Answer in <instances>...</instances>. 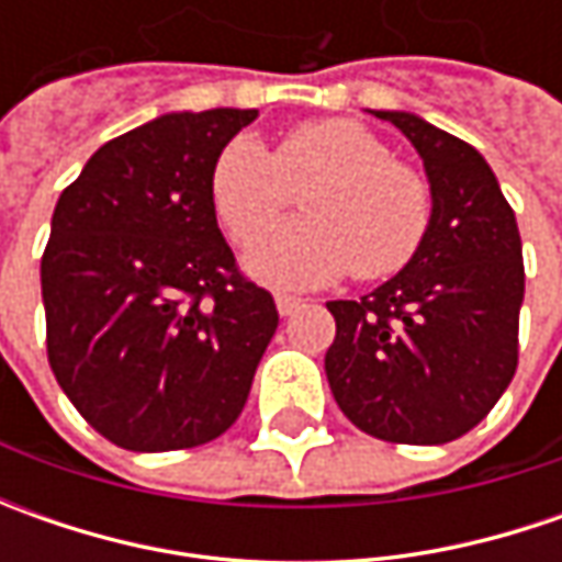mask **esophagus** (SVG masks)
<instances>
[{"mask_svg": "<svg viewBox=\"0 0 562 562\" xmlns=\"http://www.w3.org/2000/svg\"><path fill=\"white\" fill-rule=\"evenodd\" d=\"M274 306H278V313L281 315H293L303 306V300H300V296H291V293H278V296H274Z\"/></svg>", "mask_w": 562, "mask_h": 562, "instance_id": "1", "label": "esophagus"}]
</instances>
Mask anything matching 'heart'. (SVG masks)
<instances>
[{
	"mask_svg": "<svg viewBox=\"0 0 562 562\" xmlns=\"http://www.w3.org/2000/svg\"><path fill=\"white\" fill-rule=\"evenodd\" d=\"M300 186L307 218L263 235ZM209 193L234 244L263 235L247 269L271 288H318L350 269L362 281L391 278L416 259L435 218L425 175L391 159L387 143L350 119L306 121L274 153L252 134L231 137Z\"/></svg>",
	"mask_w": 562,
	"mask_h": 562,
	"instance_id": "1",
	"label": "heart"
}]
</instances>
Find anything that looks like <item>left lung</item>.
Listing matches in <instances>:
<instances>
[{"label":"left lung","instance_id":"8db88e82","mask_svg":"<svg viewBox=\"0 0 562 562\" xmlns=\"http://www.w3.org/2000/svg\"><path fill=\"white\" fill-rule=\"evenodd\" d=\"M391 121L422 156L435 218L416 259L359 300H331L325 375L344 416L391 443H447L491 413L519 359L522 240L475 146L413 112Z\"/></svg>","mask_w":562,"mask_h":562}]
</instances>
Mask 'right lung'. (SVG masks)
Listing matches in <instances>:
<instances>
[{
  "instance_id": "obj_1",
  "label": "right lung",
  "mask_w": 562,
  "mask_h": 562,
  "mask_svg": "<svg viewBox=\"0 0 562 562\" xmlns=\"http://www.w3.org/2000/svg\"><path fill=\"white\" fill-rule=\"evenodd\" d=\"M256 109L168 112L99 146L53 212L40 262L55 381L137 453L215 441L278 328L212 209L222 146Z\"/></svg>"
}]
</instances>
